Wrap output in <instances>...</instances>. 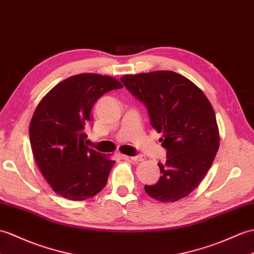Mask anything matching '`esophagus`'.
Listing matches in <instances>:
<instances>
[{
	"mask_svg": "<svg viewBox=\"0 0 254 254\" xmlns=\"http://www.w3.org/2000/svg\"><path fill=\"white\" fill-rule=\"evenodd\" d=\"M126 159H127L128 161H131L133 163H138L139 161H143L144 158L141 156H134V157H126Z\"/></svg>",
	"mask_w": 254,
	"mask_h": 254,
	"instance_id": "34e87169",
	"label": "esophagus"
}]
</instances>
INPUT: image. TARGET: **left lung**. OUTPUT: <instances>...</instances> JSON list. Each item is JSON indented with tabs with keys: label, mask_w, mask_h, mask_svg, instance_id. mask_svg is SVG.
<instances>
[{
	"label": "left lung",
	"mask_w": 254,
	"mask_h": 254,
	"mask_svg": "<svg viewBox=\"0 0 254 254\" xmlns=\"http://www.w3.org/2000/svg\"><path fill=\"white\" fill-rule=\"evenodd\" d=\"M122 83L143 103L151 127L162 133L166 163L161 176L145 190L156 200L174 202L188 196L208 173L220 145L212 105L198 86L173 71L123 75Z\"/></svg>",
	"instance_id": "8db88e82"
}]
</instances>
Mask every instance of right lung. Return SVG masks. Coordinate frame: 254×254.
Returning a JSON list of instances; mask_svg holds the SVG:
<instances>
[{"instance_id":"obj_1","label":"right lung","mask_w":254,"mask_h":254,"mask_svg":"<svg viewBox=\"0 0 254 254\" xmlns=\"http://www.w3.org/2000/svg\"><path fill=\"white\" fill-rule=\"evenodd\" d=\"M122 88L108 75L81 73L62 81L35 109L29 127L35 161L52 190L78 201L105 187L116 161L86 146L84 127L91 110L109 91Z\"/></svg>"}]
</instances>
